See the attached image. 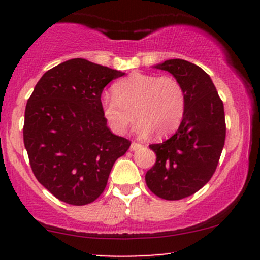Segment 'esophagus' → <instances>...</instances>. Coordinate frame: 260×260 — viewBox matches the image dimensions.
Masks as SVG:
<instances>
[{
	"label": "esophagus",
	"instance_id": "esophagus-1",
	"mask_svg": "<svg viewBox=\"0 0 260 260\" xmlns=\"http://www.w3.org/2000/svg\"><path fill=\"white\" fill-rule=\"evenodd\" d=\"M141 147H142V145H141V143L132 142V143H131V151H136V149L141 148Z\"/></svg>",
	"mask_w": 260,
	"mask_h": 260
}]
</instances>
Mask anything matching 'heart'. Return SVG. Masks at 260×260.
<instances>
[{
	"instance_id": "b5f03b06",
	"label": "heart",
	"mask_w": 260,
	"mask_h": 260,
	"mask_svg": "<svg viewBox=\"0 0 260 260\" xmlns=\"http://www.w3.org/2000/svg\"><path fill=\"white\" fill-rule=\"evenodd\" d=\"M101 107L109 128L117 135H123L137 117L140 135L154 132L157 137H165L182 122L186 93L174 77L132 73L114 84L113 95H102Z\"/></svg>"
}]
</instances>
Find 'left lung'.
Instances as JSON below:
<instances>
[{"instance_id": "8db88e82", "label": "left lung", "mask_w": 260, "mask_h": 260, "mask_svg": "<svg viewBox=\"0 0 260 260\" xmlns=\"http://www.w3.org/2000/svg\"><path fill=\"white\" fill-rule=\"evenodd\" d=\"M157 69L171 73L186 93L179 129L162 143L149 145L156 164L146 174L147 187L165 200H181L210 181L226 135L224 104L208 74L182 59L166 60Z\"/></svg>"}]
</instances>
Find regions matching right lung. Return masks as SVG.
Returning a JSON list of instances; mask_svg holds the SVG:
<instances>
[{
    "label": "right lung",
    "mask_w": 260,
    "mask_h": 260,
    "mask_svg": "<svg viewBox=\"0 0 260 260\" xmlns=\"http://www.w3.org/2000/svg\"><path fill=\"white\" fill-rule=\"evenodd\" d=\"M123 75L78 57L48 70L28 98L23 143L31 170L62 203L96 200L114 162L129 148V140L107 127L101 107L107 84Z\"/></svg>",
    "instance_id": "right-lung-1"
}]
</instances>
